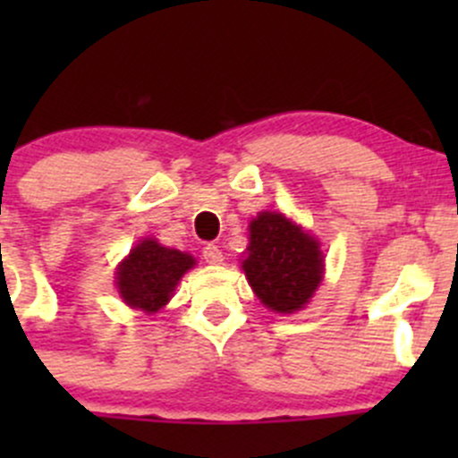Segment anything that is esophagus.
Returning a JSON list of instances; mask_svg holds the SVG:
<instances>
[{
	"mask_svg": "<svg viewBox=\"0 0 458 458\" xmlns=\"http://www.w3.org/2000/svg\"><path fill=\"white\" fill-rule=\"evenodd\" d=\"M203 259H206V263H221L224 261V252L219 250V246H215V243H206L201 250Z\"/></svg>",
	"mask_w": 458,
	"mask_h": 458,
	"instance_id": "obj_1",
	"label": "esophagus"
}]
</instances>
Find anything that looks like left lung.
Instances as JSON below:
<instances>
[{
    "label": "left lung",
    "instance_id": "1",
    "mask_svg": "<svg viewBox=\"0 0 458 458\" xmlns=\"http://www.w3.org/2000/svg\"><path fill=\"white\" fill-rule=\"evenodd\" d=\"M250 243L242 261L259 301L272 312L301 310L323 279V252L310 233L281 212H259L248 225Z\"/></svg>",
    "mask_w": 458,
    "mask_h": 458
}]
</instances>
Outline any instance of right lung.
Masks as SVG:
<instances>
[{
	"mask_svg": "<svg viewBox=\"0 0 458 458\" xmlns=\"http://www.w3.org/2000/svg\"><path fill=\"white\" fill-rule=\"evenodd\" d=\"M195 257L143 239L117 267V290L123 303L148 315L159 312L173 297L182 276L195 266Z\"/></svg>",
	"mask_w": 458,
	"mask_h": 458,
	"instance_id": "add662e5",
	"label": "right lung"
}]
</instances>
